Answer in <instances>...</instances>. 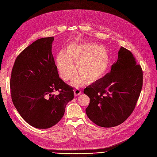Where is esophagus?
I'll return each instance as SVG.
<instances>
[{
	"label": "esophagus",
	"instance_id": "1",
	"mask_svg": "<svg viewBox=\"0 0 157 157\" xmlns=\"http://www.w3.org/2000/svg\"><path fill=\"white\" fill-rule=\"evenodd\" d=\"M74 93H75V96H79L81 93V91L79 90V89H75L74 90Z\"/></svg>",
	"mask_w": 157,
	"mask_h": 157
}]
</instances>
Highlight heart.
I'll return each instance as SVG.
<instances>
[{"mask_svg": "<svg viewBox=\"0 0 157 157\" xmlns=\"http://www.w3.org/2000/svg\"><path fill=\"white\" fill-rule=\"evenodd\" d=\"M73 61L77 62V69L79 73L75 75L71 84L79 86L86 80L87 82L91 83L100 79L107 70L110 58L107 51L99 44H70L67 51H60L56 58L58 71L65 81L71 79L75 73Z\"/></svg>", "mask_w": 157, "mask_h": 157, "instance_id": "heart-1", "label": "heart"}]
</instances>
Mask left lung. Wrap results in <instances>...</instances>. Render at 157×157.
Returning a JSON list of instances; mask_svg holds the SVG:
<instances>
[{
	"label": "left lung",
	"mask_w": 157,
	"mask_h": 157,
	"mask_svg": "<svg viewBox=\"0 0 157 157\" xmlns=\"http://www.w3.org/2000/svg\"><path fill=\"white\" fill-rule=\"evenodd\" d=\"M118 54L110 72L84 90L90 98L87 117L102 127L123 123L135 109L142 88V69L133 54L122 47Z\"/></svg>",
	"instance_id": "left-lung-1"
}]
</instances>
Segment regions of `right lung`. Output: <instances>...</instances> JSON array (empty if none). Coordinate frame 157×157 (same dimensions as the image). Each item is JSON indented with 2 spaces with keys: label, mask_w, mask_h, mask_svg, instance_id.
<instances>
[{
  "label": "right lung",
  "mask_w": 157,
  "mask_h": 157,
  "mask_svg": "<svg viewBox=\"0 0 157 157\" xmlns=\"http://www.w3.org/2000/svg\"><path fill=\"white\" fill-rule=\"evenodd\" d=\"M53 40L51 36L32 43L17 56L11 73L13 104L21 117L38 128L56 125L74 98L73 87L59 77L52 53Z\"/></svg>",
  "instance_id": "right-lung-1"
}]
</instances>
